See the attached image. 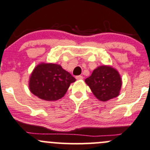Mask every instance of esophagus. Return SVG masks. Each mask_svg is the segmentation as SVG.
I'll list each match as a JSON object with an SVG mask.
<instances>
[{"mask_svg":"<svg viewBox=\"0 0 150 150\" xmlns=\"http://www.w3.org/2000/svg\"><path fill=\"white\" fill-rule=\"evenodd\" d=\"M76 79L77 80H82V79H83V76H82V75H78V76H76Z\"/></svg>","mask_w":150,"mask_h":150,"instance_id":"1","label":"esophagus"}]
</instances>
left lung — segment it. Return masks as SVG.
Returning <instances> with one entry per match:
<instances>
[{
    "mask_svg": "<svg viewBox=\"0 0 150 150\" xmlns=\"http://www.w3.org/2000/svg\"><path fill=\"white\" fill-rule=\"evenodd\" d=\"M85 81L94 96L102 101H107L119 96L121 87L119 72L110 66L97 67Z\"/></svg>",
    "mask_w": 150,
    "mask_h": 150,
    "instance_id": "8db88e82",
    "label": "left lung"
}]
</instances>
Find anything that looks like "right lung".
I'll use <instances>...</instances> for the list:
<instances>
[{
  "label": "right lung",
  "instance_id": "1",
  "mask_svg": "<svg viewBox=\"0 0 150 150\" xmlns=\"http://www.w3.org/2000/svg\"><path fill=\"white\" fill-rule=\"evenodd\" d=\"M75 78L56 64H39L30 77L29 89L45 100H56L64 96Z\"/></svg>",
  "mask_w": 150,
  "mask_h": 150
}]
</instances>
